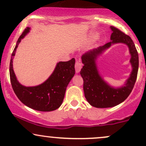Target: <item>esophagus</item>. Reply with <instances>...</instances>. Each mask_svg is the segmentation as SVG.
<instances>
[{
	"label": "esophagus",
	"instance_id": "obj_1",
	"mask_svg": "<svg viewBox=\"0 0 146 146\" xmlns=\"http://www.w3.org/2000/svg\"><path fill=\"white\" fill-rule=\"evenodd\" d=\"M82 67V64L81 61L80 60H76V62H75V72L76 73H79L81 70Z\"/></svg>",
	"mask_w": 146,
	"mask_h": 146
}]
</instances>
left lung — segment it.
Masks as SVG:
<instances>
[{"label":"left lung","mask_w":146,"mask_h":146,"mask_svg":"<svg viewBox=\"0 0 146 146\" xmlns=\"http://www.w3.org/2000/svg\"><path fill=\"white\" fill-rule=\"evenodd\" d=\"M110 29L113 33L110 36L111 41L110 42L90 50L82 56L84 66L80 71V75L84 80L85 98L90 105L96 108H110L124 101L133 89L138 73L139 56L131 38L115 27L111 26ZM115 43H124L128 45L131 54V63L133 67L130 78L127 80L125 86L117 89L110 87L105 82L98 74L95 64L98 55Z\"/></svg>","instance_id":"8db88e82"}]
</instances>
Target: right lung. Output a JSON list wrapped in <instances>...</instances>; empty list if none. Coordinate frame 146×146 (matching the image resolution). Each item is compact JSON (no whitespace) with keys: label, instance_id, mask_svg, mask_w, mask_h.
<instances>
[{"label":"right lung","instance_id":"right-lung-1","mask_svg":"<svg viewBox=\"0 0 146 146\" xmlns=\"http://www.w3.org/2000/svg\"><path fill=\"white\" fill-rule=\"evenodd\" d=\"M27 27L18 38L11 54L9 75L15 94L22 103L32 109L48 112L58 109L62 103L66 87L75 75L74 58L67 62H60L51 76L44 83L36 86L26 87L18 82L13 70V58L21 40L29 32Z\"/></svg>","mask_w":146,"mask_h":146}]
</instances>
